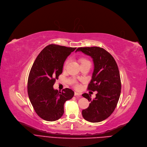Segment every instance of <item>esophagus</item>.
<instances>
[{"instance_id": "esophagus-1", "label": "esophagus", "mask_w": 147, "mask_h": 147, "mask_svg": "<svg viewBox=\"0 0 147 147\" xmlns=\"http://www.w3.org/2000/svg\"><path fill=\"white\" fill-rule=\"evenodd\" d=\"M74 96H77V97H81V94H79L78 92H74Z\"/></svg>"}]
</instances>
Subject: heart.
I'll list each match as a JSON object with an SVG mask.
<instances>
[{
    "mask_svg": "<svg viewBox=\"0 0 147 147\" xmlns=\"http://www.w3.org/2000/svg\"><path fill=\"white\" fill-rule=\"evenodd\" d=\"M79 60H80V61L81 64H83V63H88V62H89V61H88L87 59H86V58H84V57H82V58H80V59ZM69 59H67V60H65L64 64V65H63L64 69H65V68L66 67V66L67 65V64H69ZM75 87H76V88H77V87H78V85H77V84H75Z\"/></svg>",
    "mask_w": 147,
    "mask_h": 147,
    "instance_id": "heart-1",
    "label": "heart"
}]
</instances>
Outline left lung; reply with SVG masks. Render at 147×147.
Listing matches in <instances>:
<instances>
[{
	"label": "left lung",
	"instance_id": "obj_1",
	"mask_svg": "<svg viewBox=\"0 0 147 147\" xmlns=\"http://www.w3.org/2000/svg\"><path fill=\"white\" fill-rule=\"evenodd\" d=\"M76 51H81L92 58L94 70L87 90L97 91L93 100L87 93L82 94L90 101L88 107L83 110L82 115L89 122H101L114 112L121 94V83L117 64L110 53L100 47H78Z\"/></svg>",
	"mask_w": 147,
	"mask_h": 147
}]
</instances>
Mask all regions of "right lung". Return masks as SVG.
<instances>
[{
	"label": "right lung",
	"instance_id": "obj_1",
	"mask_svg": "<svg viewBox=\"0 0 147 147\" xmlns=\"http://www.w3.org/2000/svg\"><path fill=\"white\" fill-rule=\"evenodd\" d=\"M76 47L51 44L44 48L36 57L29 73L28 92L36 114L44 120L55 121L64 113V104L74 96L68 88L61 92L53 85L63 72L64 61Z\"/></svg>",
	"mask_w": 147,
	"mask_h": 147
}]
</instances>
